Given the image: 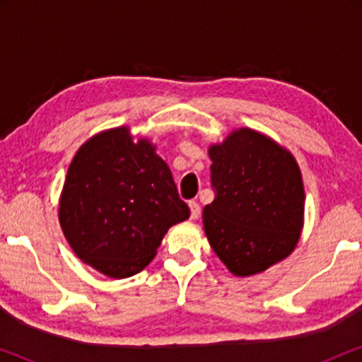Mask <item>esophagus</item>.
<instances>
[{
	"label": "esophagus",
	"mask_w": 362,
	"mask_h": 362,
	"mask_svg": "<svg viewBox=\"0 0 362 362\" xmlns=\"http://www.w3.org/2000/svg\"><path fill=\"white\" fill-rule=\"evenodd\" d=\"M189 209H191V219H197V216L201 214V206L196 201H189Z\"/></svg>",
	"instance_id": "34e87169"
}]
</instances>
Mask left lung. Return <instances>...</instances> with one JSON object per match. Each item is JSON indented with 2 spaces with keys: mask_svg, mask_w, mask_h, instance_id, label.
I'll list each match as a JSON object with an SVG mask.
<instances>
[{
  "mask_svg": "<svg viewBox=\"0 0 362 362\" xmlns=\"http://www.w3.org/2000/svg\"><path fill=\"white\" fill-rule=\"evenodd\" d=\"M214 201L202 211L207 240L234 275L259 274L291 254L303 227L300 168L250 128L209 148Z\"/></svg>",
  "mask_w": 362,
  "mask_h": 362,
  "instance_id": "obj_1",
  "label": "left lung"
}]
</instances>
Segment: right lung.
<instances>
[{
    "label": "right lung",
    "instance_id": "1",
    "mask_svg": "<svg viewBox=\"0 0 362 362\" xmlns=\"http://www.w3.org/2000/svg\"><path fill=\"white\" fill-rule=\"evenodd\" d=\"M187 217L170 166L150 141H133L125 127L83 143L59 204L64 235L78 259L112 279L145 269L168 229Z\"/></svg>",
    "mask_w": 362,
    "mask_h": 362
}]
</instances>
